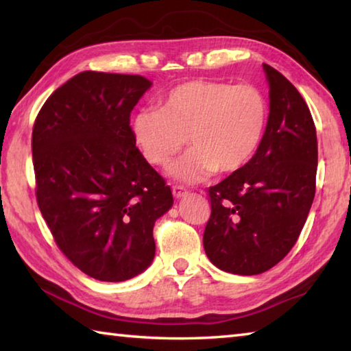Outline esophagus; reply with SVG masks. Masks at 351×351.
Masks as SVG:
<instances>
[{
    "label": "esophagus",
    "mask_w": 351,
    "mask_h": 351,
    "mask_svg": "<svg viewBox=\"0 0 351 351\" xmlns=\"http://www.w3.org/2000/svg\"><path fill=\"white\" fill-rule=\"evenodd\" d=\"M171 192H173V197L175 198H182V197H186V195H187L186 187L178 186V184H176V186L171 187Z\"/></svg>",
    "instance_id": "esophagus-1"
}]
</instances>
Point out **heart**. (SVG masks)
Listing matches in <instances>:
<instances>
[{
  "mask_svg": "<svg viewBox=\"0 0 351 351\" xmlns=\"http://www.w3.org/2000/svg\"><path fill=\"white\" fill-rule=\"evenodd\" d=\"M269 121L266 94L252 83L190 80L159 99V110H141L133 134L147 162L165 167L186 144L187 156L171 167L176 180L197 182L234 173L251 161Z\"/></svg>",
  "mask_w": 351,
  "mask_h": 351,
  "instance_id": "obj_1",
  "label": "heart"
}]
</instances>
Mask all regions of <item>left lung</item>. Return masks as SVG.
I'll return each mask as SVG.
<instances>
[{
	"instance_id": "1",
	"label": "left lung",
	"mask_w": 351,
	"mask_h": 351,
	"mask_svg": "<svg viewBox=\"0 0 351 351\" xmlns=\"http://www.w3.org/2000/svg\"><path fill=\"white\" fill-rule=\"evenodd\" d=\"M269 83L265 138L245 167L209 187L203 245L226 272L255 276L287 257L316 193L317 138L308 105L287 77L263 64Z\"/></svg>"
}]
</instances>
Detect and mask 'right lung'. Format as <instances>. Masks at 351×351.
Returning <instances> with one entry per match:
<instances>
[{
  "label": "right lung",
  "mask_w": 351,
  "mask_h": 351,
  "mask_svg": "<svg viewBox=\"0 0 351 351\" xmlns=\"http://www.w3.org/2000/svg\"><path fill=\"white\" fill-rule=\"evenodd\" d=\"M150 86L142 75L83 71L47 97L34 123L40 212L58 249L96 280L145 271L156 249L154 221L173 204L130 127Z\"/></svg>",
  "instance_id": "right-lung-1"
}]
</instances>
